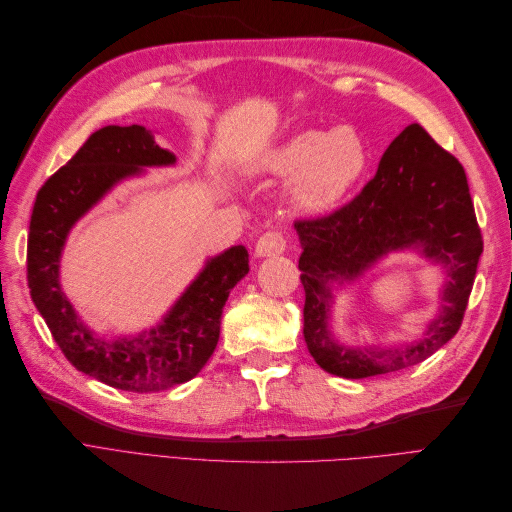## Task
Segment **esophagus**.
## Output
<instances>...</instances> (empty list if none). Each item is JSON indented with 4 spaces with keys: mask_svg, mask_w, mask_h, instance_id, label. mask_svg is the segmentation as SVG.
Listing matches in <instances>:
<instances>
[{
    "mask_svg": "<svg viewBox=\"0 0 512 512\" xmlns=\"http://www.w3.org/2000/svg\"><path fill=\"white\" fill-rule=\"evenodd\" d=\"M286 250V237L282 232L269 230L256 241V256L258 258H269V256H280Z\"/></svg>",
    "mask_w": 512,
    "mask_h": 512,
    "instance_id": "obj_1",
    "label": "esophagus"
}]
</instances>
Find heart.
I'll list each match as a JSON object with an SVG mask.
<instances>
[{"label":"heart","instance_id":"b5f03b06","mask_svg":"<svg viewBox=\"0 0 512 512\" xmlns=\"http://www.w3.org/2000/svg\"><path fill=\"white\" fill-rule=\"evenodd\" d=\"M262 168L291 177L290 200L305 213L329 211L359 185L369 168V149L352 128L301 130L273 147Z\"/></svg>","mask_w":512,"mask_h":512}]
</instances>
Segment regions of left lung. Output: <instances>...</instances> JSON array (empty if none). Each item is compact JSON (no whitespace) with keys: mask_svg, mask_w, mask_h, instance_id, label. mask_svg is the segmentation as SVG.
Masks as SVG:
<instances>
[{"mask_svg":"<svg viewBox=\"0 0 512 512\" xmlns=\"http://www.w3.org/2000/svg\"><path fill=\"white\" fill-rule=\"evenodd\" d=\"M303 254V337L314 361L333 376L359 380L425 361L461 327L483 237L476 224L466 170L412 123L384 151L378 173L342 209L294 222ZM416 251L447 273L443 307L426 335L393 349L339 345L328 327L332 288L358 279L378 259Z\"/></svg>","mask_w":512,"mask_h":512,"instance_id":"left-lung-1","label":"left lung"}]
</instances>
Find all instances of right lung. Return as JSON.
I'll list each match as a JSON object with an SVG mask.
<instances>
[{"label": "right lung", "mask_w": 512, "mask_h": 512, "mask_svg": "<svg viewBox=\"0 0 512 512\" xmlns=\"http://www.w3.org/2000/svg\"><path fill=\"white\" fill-rule=\"evenodd\" d=\"M175 162L143 126L100 128L42 185L29 222L27 284L40 316L76 369L119 391L158 393L192 380L218 346L230 290L250 271L245 247H228L205 262L160 324L138 335L100 337L76 314L59 284L70 230L123 179Z\"/></svg>", "instance_id": "add662e5"}]
</instances>
